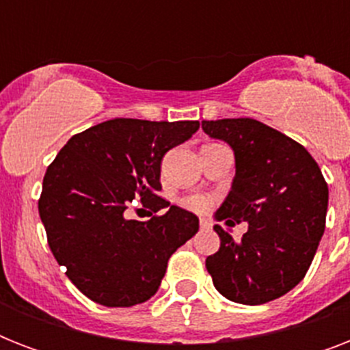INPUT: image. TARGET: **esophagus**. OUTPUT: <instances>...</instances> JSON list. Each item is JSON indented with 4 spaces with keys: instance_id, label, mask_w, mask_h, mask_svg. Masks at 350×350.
I'll list each match as a JSON object with an SVG mask.
<instances>
[{
    "instance_id": "34e87169",
    "label": "esophagus",
    "mask_w": 350,
    "mask_h": 350,
    "mask_svg": "<svg viewBox=\"0 0 350 350\" xmlns=\"http://www.w3.org/2000/svg\"><path fill=\"white\" fill-rule=\"evenodd\" d=\"M200 227H202V229H211V227H213V221L208 218H202L200 219Z\"/></svg>"
}]
</instances>
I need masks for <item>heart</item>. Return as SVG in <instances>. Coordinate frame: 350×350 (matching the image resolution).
<instances>
[{"instance_id": "1", "label": "heart", "mask_w": 350, "mask_h": 350, "mask_svg": "<svg viewBox=\"0 0 350 350\" xmlns=\"http://www.w3.org/2000/svg\"><path fill=\"white\" fill-rule=\"evenodd\" d=\"M183 205L191 211H198V213H203L208 208V200L205 196H200V194H194V196H189L183 200Z\"/></svg>"}]
</instances>
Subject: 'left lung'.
Wrapping results in <instances>:
<instances>
[{"label":"left lung","instance_id":"left-lung-1","mask_svg":"<svg viewBox=\"0 0 350 350\" xmlns=\"http://www.w3.org/2000/svg\"><path fill=\"white\" fill-rule=\"evenodd\" d=\"M232 148L230 191L214 218L247 221L239 241L214 225L221 245L205 265L234 304L261 305L293 291L309 271L325 230L329 187L307 148L250 118L202 121Z\"/></svg>","mask_w":350,"mask_h":350}]
</instances>
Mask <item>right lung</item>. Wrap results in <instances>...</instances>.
<instances>
[{
    "mask_svg": "<svg viewBox=\"0 0 350 350\" xmlns=\"http://www.w3.org/2000/svg\"><path fill=\"white\" fill-rule=\"evenodd\" d=\"M198 129V121H103L70 137L46 169L40 218L49 247L87 298L105 307L147 301L172 252L198 232L196 214L156 196L165 152ZM136 199L165 213L129 220Z\"/></svg>",
    "mask_w": 350,
    "mask_h": 350,
    "instance_id": "add662e5",
    "label": "right lung"
}]
</instances>
